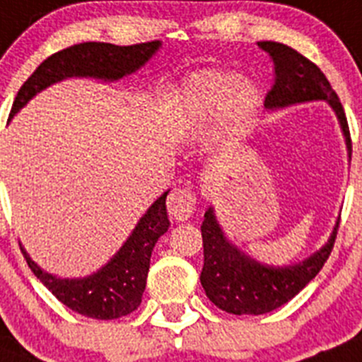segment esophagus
Wrapping results in <instances>:
<instances>
[{
    "label": "esophagus",
    "instance_id": "esophagus-1",
    "mask_svg": "<svg viewBox=\"0 0 362 362\" xmlns=\"http://www.w3.org/2000/svg\"><path fill=\"white\" fill-rule=\"evenodd\" d=\"M194 205H197V197L191 189H175L168 198V213L173 220L184 221L194 213Z\"/></svg>",
    "mask_w": 362,
    "mask_h": 362
}]
</instances>
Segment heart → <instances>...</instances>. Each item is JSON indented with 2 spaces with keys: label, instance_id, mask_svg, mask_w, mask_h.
I'll list each match as a JSON object with an SVG mask.
<instances>
[{
  "label": "heart",
  "instance_id": "heart-1",
  "mask_svg": "<svg viewBox=\"0 0 362 362\" xmlns=\"http://www.w3.org/2000/svg\"><path fill=\"white\" fill-rule=\"evenodd\" d=\"M184 100L198 119L221 117V128L229 136L249 129L258 110V90L250 81L236 79L230 71L205 70L185 83Z\"/></svg>",
  "mask_w": 362,
  "mask_h": 362
}]
</instances>
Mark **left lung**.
Listing matches in <instances>:
<instances>
[{
  "label": "left lung",
  "mask_w": 362,
  "mask_h": 362,
  "mask_svg": "<svg viewBox=\"0 0 362 362\" xmlns=\"http://www.w3.org/2000/svg\"><path fill=\"white\" fill-rule=\"evenodd\" d=\"M258 47L267 52L274 63V84L265 97V108L276 110L308 100H327L339 119L350 155L351 139L343 104L332 90L323 71L305 55L283 43L259 41ZM339 220L335 223L330 240L310 258L296 265L270 267L240 252L227 240L216 221L213 207H209L205 211L202 223L204 269L200 281L205 294L218 308L229 314L259 315L276 310L299 294V291H303L323 269L334 249Z\"/></svg>",
  "instance_id": "obj_1"
}]
</instances>
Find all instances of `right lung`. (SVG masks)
Masks as SVG:
<instances>
[{
    "instance_id": "obj_1",
    "label": "right lung",
    "mask_w": 362,
    "mask_h": 362,
    "mask_svg": "<svg viewBox=\"0 0 362 362\" xmlns=\"http://www.w3.org/2000/svg\"><path fill=\"white\" fill-rule=\"evenodd\" d=\"M160 41L117 47L110 43L74 45L52 54L35 68V71L19 88L12 104L11 117L41 90L66 77H95L117 81L144 66L160 48ZM165 191L136 223L133 233L120 247L119 252L100 270L79 279H61L45 272L30 259L27 250L21 252L30 270L48 291L74 312L93 319H117L132 314L141 305L148 279L149 259L158 238L168 230Z\"/></svg>"
}]
</instances>
